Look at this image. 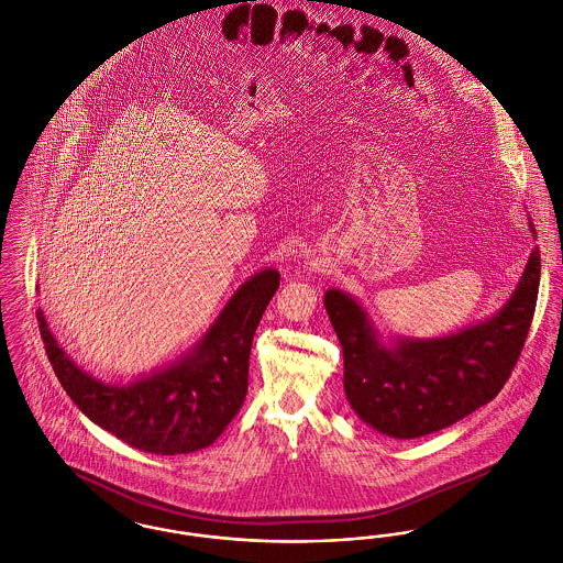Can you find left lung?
Here are the masks:
<instances>
[{"label":"left lung","instance_id":"8db88e82","mask_svg":"<svg viewBox=\"0 0 563 563\" xmlns=\"http://www.w3.org/2000/svg\"><path fill=\"white\" fill-rule=\"evenodd\" d=\"M530 230L536 234L532 221ZM538 285L540 251L534 246L517 289L492 319L445 338H397L390 344H384L352 295L329 289L324 308L344 350L350 407L386 437L418 439L492 401L526 344Z\"/></svg>","mask_w":563,"mask_h":563}]
</instances>
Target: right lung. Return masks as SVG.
<instances>
[{"label": "right lung", "mask_w": 563, "mask_h": 563, "mask_svg": "<svg viewBox=\"0 0 563 563\" xmlns=\"http://www.w3.org/2000/svg\"><path fill=\"white\" fill-rule=\"evenodd\" d=\"M278 285V269L253 274L188 354L124 386L86 374L58 346L44 312L35 317L54 374L88 420L141 452L191 454L209 448L239 413L253 335Z\"/></svg>", "instance_id": "add662e5"}]
</instances>
